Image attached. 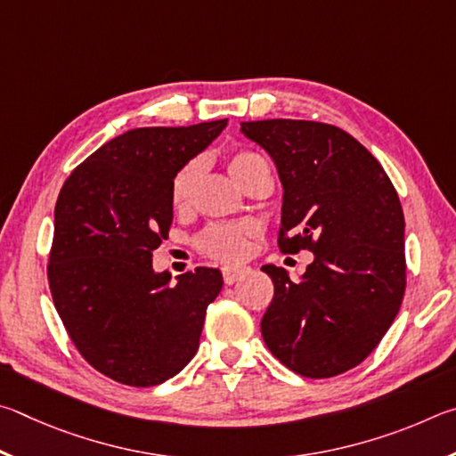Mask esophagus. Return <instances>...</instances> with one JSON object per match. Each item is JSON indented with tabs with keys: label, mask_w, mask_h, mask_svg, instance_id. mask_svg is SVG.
Listing matches in <instances>:
<instances>
[{
	"label": "esophagus",
	"mask_w": 456,
	"mask_h": 456,
	"mask_svg": "<svg viewBox=\"0 0 456 456\" xmlns=\"http://www.w3.org/2000/svg\"><path fill=\"white\" fill-rule=\"evenodd\" d=\"M246 274H248V268H246V266H224L222 268V276H224V282H226V284H234Z\"/></svg>",
	"instance_id": "obj_1"
}]
</instances>
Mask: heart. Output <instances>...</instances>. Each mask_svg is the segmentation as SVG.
Masks as SVG:
<instances>
[{"mask_svg": "<svg viewBox=\"0 0 456 456\" xmlns=\"http://www.w3.org/2000/svg\"><path fill=\"white\" fill-rule=\"evenodd\" d=\"M226 167L232 178L244 186L254 174H258L262 167H268L265 158L254 154L248 150H236L226 158ZM202 175V162L200 159H190L175 172L170 188L172 204L175 210H186L194 198L196 183ZM252 232L248 224H214L200 236L198 246L200 250L208 256L218 260H236L246 252V236Z\"/></svg>", "mask_w": 456, "mask_h": 456, "instance_id": "obj_1", "label": "heart"}]
</instances>
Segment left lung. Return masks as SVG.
<instances>
[{
	"instance_id": "left-lung-1",
	"label": "left lung",
	"mask_w": 456,
	"mask_h": 456,
	"mask_svg": "<svg viewBox=\"0 0 456 456\" xmlns=\"http://www.w3.org/2000/svg\"><path fill=\"white\" fill-rule=\"evenodd\" d=\"M240 132L268 151L281 175V250L314 254L300 282L262 266L274 282L262 338L297 374L337 377L377 348L401 308V200L379 159L337 126L260 119L242 122Z\"/></svg>"
}]
</instances>
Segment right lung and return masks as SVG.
<instances>
[{
  "label": "right lung",
  "instance_id": "right-lung-1",
  "mask_svg": "<svg viewBox=\"0 0 456 456\" xmlns=\"http://www.w3.org/2000/svg\"><path fill=\"white\" fill-rule=\"evenodd\" d=\"M226 119L135 127L110 140L63 183L53 212L50 290L71 342L95 370L154 387L194 358L218 268L170 284L151 254L172 226L175 172L218 138Z\"/></svg>",
  "mask_w": 456,
  "mask_h": 456
}]
</instances>
